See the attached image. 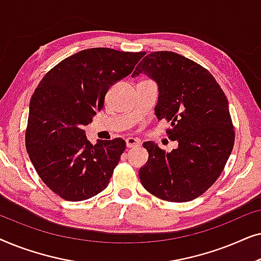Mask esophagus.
Returning a JSON list of instances; mask_svg holds the SVG:
<instances>
[{
    "instance_id": "esophagus-1",
    "label": "esophagus",
    "mask_w": 261,
    "mask_h": 261,
    "mask_svg": "<svg viewBox=\"0 0 261 261\" xmlns=\"http://www.w3.org/2000/svg\"><path fill=\"white\" fill-rule=\"evenodd\" d=\"M126 145L128 148H132V147H138L139 145H140V141L138 140V139H134V138H128L126 139Z\"/></svg>"
}]
</instances>
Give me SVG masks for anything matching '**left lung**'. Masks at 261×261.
Segmentation results:
<instances>
[{
	"label": "left lung",
	"instance_id": "left-lung-1",
	"mask_svg": "<svg viewBox=\"0 0 261 261\" xmlns=\"http://www.w3.org/2000/svg\"><path fill=\"white\" fill-rule=\"evenodd\" d=\"M140 73L158 83L155 115L171 123L166 133L178 142L170 153L144 142L148 160L139 171L141 184L163 201L197 198L222 173L234 146L226 95L208 70L174 52L149 53L133 77Z\"/></svg>",
	"mask_w": 261,
	"mask_h": 261
}]
</instances>
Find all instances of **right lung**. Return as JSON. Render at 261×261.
<instances>
[{
	"label": "right lung",
	"instance_id": "obj_1",
	"mask_svg": "<svg viewBox=\"0 0 261 261\" xmlns=\"http://www.w3.org/2000/svg\"><path fill=\"white\" fill-rule=\"evenodd\" d=\"M144 52L88 48L52 67L30 103L26 149L51 190L71 202L91 198L108 187L126 148L121 138L92 145L84 127L105 107L109 88L133 72Z\"/></svg>",
	"mask_w": 261,
	"mask_h": 261
}]
</instances>
